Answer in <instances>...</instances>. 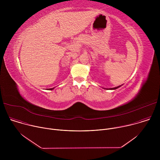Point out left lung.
I'll return each instance as SVG.
<instances>
[{"label": "left lung", "instance_id": "1", "mask_svg": "<svg viewBox=\"0 0 160 160\" xmlns=\"http://www.w3.org/2000/svg\"><path fill=\"white\" fill-rule=\"evenodd\" d=\"M120 87H121V85H120V86H118V87H114V88H105V89H108V90H115V89H117V88H119Z\"/></svg>", "mask_w": 160, "mask_h": 160}]
</instances>
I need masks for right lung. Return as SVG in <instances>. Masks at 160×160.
Segmentation results:
<instances>
[{
    "instance_id": "obj_1",
    "label": "right lung",
    "mask_w": 160,
    "mask_h": 160,
    "mask_svg": "<svg viewBox=\"0 0 160 160\" xmlns=\"http://www.w3.org/2000/svg\"><path fill=\"white\" fill-rule=\"evenodd\" d=\"M54 88H54H48V90H53Z\"/></svg>"
}]
</instances>
